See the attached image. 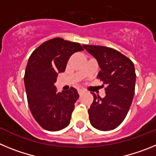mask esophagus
<instances>
[{
	"label": "esophagus",
	"mask_w": 156,
	"mask_h": 156,
	"mask_svg": "<svg viewBox=\"0 0 156 156\" xmlns=\"http://www.w3.org/2000/svg\"><path fill=\"white\" fill-rule=\"evenodd\" d=\"M83 93H84V90H81V89H79V90H78V94H79L80 96L82 94H83Z\"/></svg>",
	"instance_id": "1"
}]
</instances>
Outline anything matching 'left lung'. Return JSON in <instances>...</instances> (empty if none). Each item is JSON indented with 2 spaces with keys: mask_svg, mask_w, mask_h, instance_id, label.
Returning a JSON list of instances; mask_svg holds the SVG:
<instances>
[{
  "mask_svg": "<svg viewBox=\"0 0 156 156\" xmlns=\"http://www.w3.org/2000/svg\"><path fill=\"white\" fill-rule=\"evenodd\" d=\"M96 58L101 70L97 78L105 86V97L92 93L88 109L90 124L99 130H111L121 124L133 98L136 82L134 65L118 51L104 46L83 45Z\"/></svg>",
  "mask_w": 156,
  "mask_h": 156,
  "instance_id": "obj_1",
  "label": "left lung"
}]
</instances>
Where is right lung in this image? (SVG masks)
<instances>
[{
  "label": "right lung",
  "instance_id": "add662e5",
  "mask_svg": "<svg viewBox=\"0 0 156 156\" xmlns=\"http://www.w3.org/2000/svg\"><path fill=\"white\" fill-rule=\"evenodd\" d=\"M81 51L78 43L57 37L43 43L29 58L24 76L28 105L36 121L47 130L58 131L69 124L79 94L73 87L58 93L55 83L70 56Z\"/></svg>",
  "mask_w": 156,
  "mask_h": 156
}]
</instances>
